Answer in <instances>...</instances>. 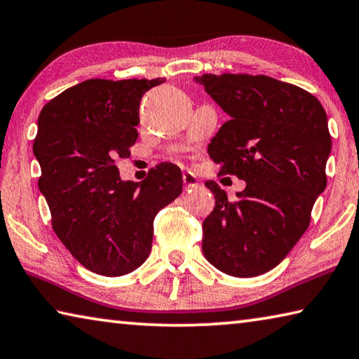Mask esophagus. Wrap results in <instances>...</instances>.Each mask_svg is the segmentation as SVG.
Here are the masks:
<instances>
[{"instance_id": "1", "label": "esophagus", "mask_w": 359, "mask_h": 359, "mask_svg": "<svg viewBox=\"0 0 359 359\" xmlns=\"http://www.w3.org/2000/svg\"><path fill=\"white\" fill-rule=\"evenodd\" d=\"M182 180H184V184H185V190H193V188L199 187V180L191 171L184 172V175H182Z\"/></svg>"}]
</instances>
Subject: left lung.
Segmentation results:
<instances>
[{
    "mask_svg": "<svg viewBox=\"0 0 359 359\" xmlns=\"http://www.w3.org/2000/svg\"><path fill=\"white\" fill-rule=\"evenodd\" d=\"M229 115L209 144L220 174L247 187L234 201L214 180L215 208L203 222V253L218 271L255 277L287 257L311 223L326 188L331 154L327 117L306 90L267 76L194 77Z\"/></svg>",
    "mask_w": 359,
    "mask_h": 359,
    "instance_id": "left-lung-1",
    "label": "left lung"
}]
</instances>
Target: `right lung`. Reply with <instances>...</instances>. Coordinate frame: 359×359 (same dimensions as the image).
Segmentation results:
<instances>
[{"instance_id":"add662e5","label":"right lung","mask_w":359,"mask_h":359,"mask_svg":"<svg viewBox=\"0 0 359 359\" xmlns=\"http://www.w3.org/2000/svg\"><path fill=\"white\" fill-rule=\"evenodd\" d=\"M165 79H90L42 107L33 151L52 226L79 263L95 274H130L149 258L155 215L182 193L172 163L142 182L121 180L117 161L137 139L142 95Z\"/></svg>"}]
</instances>
